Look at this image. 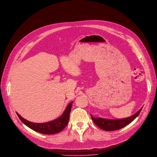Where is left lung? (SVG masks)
Wrapping results in <instances>:
<instances>
[{
  "label": "left lung",
  "mask_w": 157,
  "mask_h": 157,
  "mask_svg": "<svg viewBox=\"0 0 157 157\" xmlns=\"http://www.w3.org/2000/svg\"><path fill=\"white\" fill-rule=\"evenodd\" d=\"M142 107L139 110L137 113H136L134 115L131 116L130 117L118 120H110L101 118H94L92 117L91 114L90 115L94 123L97 126L99 127L100 129L107 131H112L123 128L125 126L129 124L138 117V114H140V111H142Z\"/></svg>",
  "instance_id": "obj_1"
}]
</instances>
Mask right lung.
Instances as JSON below:
<instances>
[{"mask_svg": "<svg viewBox=\"0 0 157 157\" xmlns=\"http://www.w3.org/2000/svg\"><path fill=\"white\" fill-rule=\"evenodd\" d=\"M72 103L73 102L72 101L68 104L67 108L65 109V111L63 112V114L60 117L54 120L48 121V122L40 124L33 123L30 121H28L25 118H23L17 113V114L23 124H25L26 126L30 127V129H33V131L39 132L44 135H53L61 132L62 130L65 129V127L67 125L68 123L70 113H71Z\"/></svg>", "mask_w": 157, "mask_h": 157, "instance_id": "right-lung-1", "label": "right lung"}]
</instances>
